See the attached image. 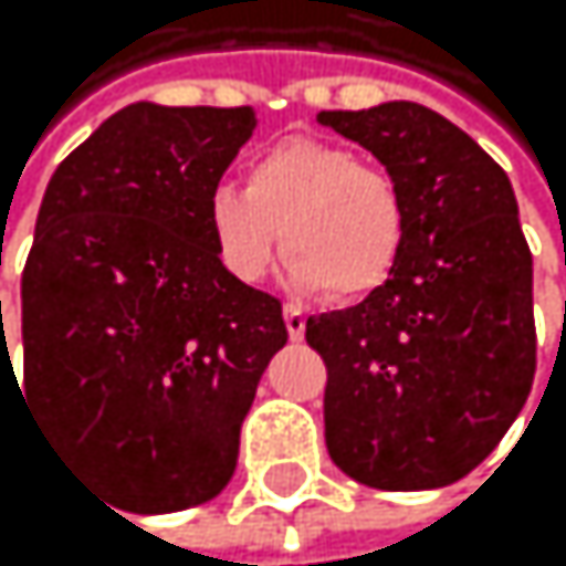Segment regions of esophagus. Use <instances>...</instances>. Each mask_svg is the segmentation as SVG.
<instances>
[{
  "label": "esophagus",
  "instance_id": "34e87169",
  "mask_svg": "<svg viewBox=\"0 0 566 566\" xmlns=\"http://www.w3.org/2000/svg\"><path fill=\"white\" fill-rule=\"evenodd\" d=\"M285 329H289L292 339H302L305 336V315H302V308L285 305Z\"/></svg>",
  "mask_w": 566,
  "mask_h": 566
}]
</instances>
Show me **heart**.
<instances>
[{
	"label": "heart",
	"mask_w": 566,
	"mask_h": 566,
	"mask_svg": "<svg viewBox=\"0 0 566 566\" xmlns=\"http://www.w3.org/2000/svg\"><path fill=\"white\" fill-rule=\"evenodd\" d=\"M207 230L233 281L258 285L285 241L295 289L363 298L394 274L407 210L380 166L333 142L285 138L248 166V189L210 192Z\"/></svg>",
	"instance_id": "b5f03b06"
}]
</instances>
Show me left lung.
<instances>
[{
  "label": "left lung",
  "mask_w": 566,
  "mask_h": 566,
  "mask_svg": "<svg viewBox=\"0 0 566 566\" xmlns=\"http://www.w3.org/2000/svg\"><path fill=\"white\" fill-rule=\"evenodd\" d=\"M397 182L407 241L359 305L305 322L329 369L325 448L356 482L415 492L469 475L533 387V254L510 176L415 101L318 112Z\"/></svg>",
  "instance_id": "left-lung-1"
}]
</instances>
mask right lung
<instances>
[{"label":"right lung","instance_id":"add662e5","mask_svg":"<svg viewBox=\"0 0 566 566\" xmlns=\"http://www.w3.org/2000/svg\"><path fill=\"white\" fill-rule=\"evenodd\" d=\"M254 128V107L135 101L43 192L23 271L27 400L132 513L223 492L261 374L289 343L281 302L233 281L207 230L210 192Z\"/></svg>","mask_w":566,"mask_h":566}]
</instances>
